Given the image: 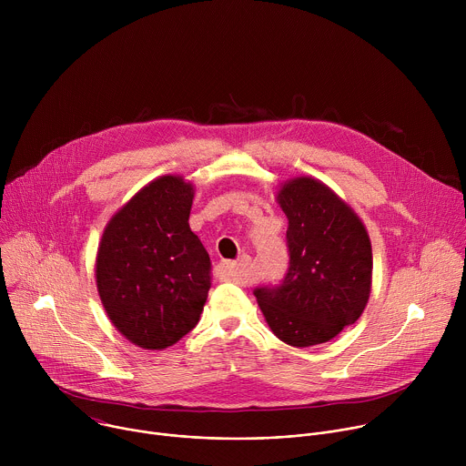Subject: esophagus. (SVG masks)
<instances>
[{"mask_svg":"<svg viewBox=\"0 0 466 466\" xmlns=\"http://www.w3.org/2000/svg\"><path fill=\"white\" fill-rule=\"evenodd\" d=\"M225 268L228 271V277L234 280V282H241L243 277H245V271L250 268V258L248 256H241L239 259L236 261H227Z\"/></svg>","mask_w":466,"mask_h":466,"instance_id":"34e87169","label":"esophagus"}]
</instances>
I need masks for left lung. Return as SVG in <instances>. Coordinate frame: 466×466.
I'll list each match as a JSON object with an SVG mask.
<instances>
[{
  "instance_id": "8db88e82",
  "label": "left lung",
  "mask_w": 466,
  "mask_h": 466,
  "mask_svg": "<svg viewBox=\"0 0 466 466\" xmlns=\"http://www.w3.org/2000/svg\"><path fill=\"white\" fill-rule=\"evenodd\" d=\"M288 218L289 269L277 289L254 297L273 334L306 349L354 324L370 297L372 247L354 208L313 177H293L277 191Z\"/></svg>"
}]
</instances>
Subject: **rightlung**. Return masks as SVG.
<instances>
[{
	"label": "right lung",
	"mask_w": 466,
	"mask_h": 466,
	"mask_svg": "<svg viewBox=\"0 0 466 466\" xmlns=\"http://www.w3.org/2000/svg\"><path fill=\"white\" fill-rule=\"evenodd\" d=\"M195 187L162 175L108 219L96 256V284L119 334L164 350L195 328L212 286V261L191 228Z\"/></svg>",
	"instance_id": "obj_1"
}]
</instances>
